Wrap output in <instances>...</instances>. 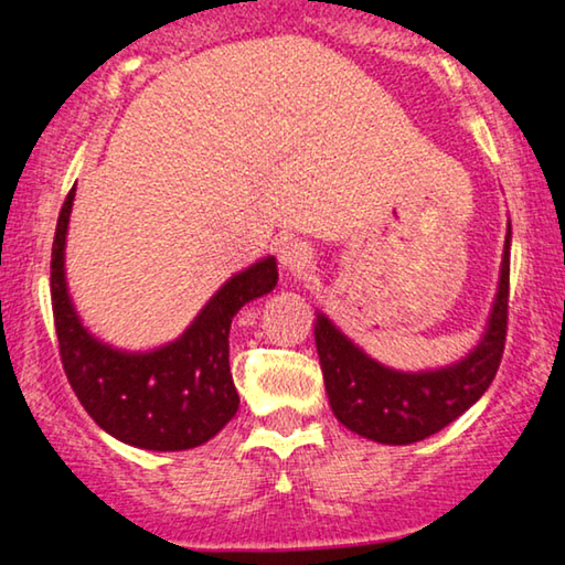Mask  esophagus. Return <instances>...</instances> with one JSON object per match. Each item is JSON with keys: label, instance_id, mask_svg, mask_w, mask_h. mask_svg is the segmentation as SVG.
I'll use <instances>...</instances> for the list:
<instances>
[{"label": "esophagus", "instance_id": "obj_1", "mask_svg": "<svg viewBox=\"0 0 565 565\" xmlns=\"http://www.w3.org/2000/svg\"><path fill=\"white\" fill-rule=\"evenodd\" d=\"M315 258V250L307 241H286L279 248V264L286 268V271H305V268L311 264Z\"/></svg>", "mask_w": 565, "mask_h": 565}]
</instances>
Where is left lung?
<instances>
[{
	"instance_id": "left-lung-1",
	"label": "left lung",
	"mask_w": 565,
	"mask_h": 565,
	"mask_svg": "<svg viewBox=\"0 0 565 565\" xmlns=\"http://www.w3.org/2000/svg\"><path fill=\"white\" fill-rule=\"evenodd\" d=\"M510 299V231L504 238L500 291L482 342L461 363L431 373H395L319 315L315 340L322 363L324 388L334 416L350 431L381 444H414L426 439L482 398L498 375L504 337H508Z\"/></svg>"
}]
</instances>
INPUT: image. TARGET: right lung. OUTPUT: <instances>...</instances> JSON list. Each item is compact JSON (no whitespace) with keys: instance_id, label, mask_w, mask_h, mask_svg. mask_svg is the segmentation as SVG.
I'll use <instances>...</instances> for the list:
<instances>
[{"instance_id":"obj_1","label":"right lung","mask_w":565,"mask_h":565,"mask_svg":"<svg viewBox=\"0 0 565 565\" xmlns=\"http://www.w3.org/2000/svg\"><path fill=\"white\" fill-rule=\"evenodd\" d=\"M75 188L57 215L50 260V297L63 370L88 416L116 439L139 449L182 451L205 444L238 411L228 363L233 315L276 286V258L233 276L207 301L180 340L154 352H121L83 330L65 289L63 250Z\"/></svg>"}]
</instances>
